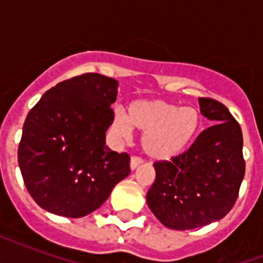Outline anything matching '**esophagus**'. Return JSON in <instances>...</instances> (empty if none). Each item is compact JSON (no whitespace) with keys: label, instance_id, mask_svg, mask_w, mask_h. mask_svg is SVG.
Wrapping results in <instances>:
<instances>
[{"label":"esophagus","instance_id":"34e87169","mask_svg":"<svg viewBox=\"0 0 263 263\" xmlns=\"http://www.w3.org/2000/svg\"><path fill=\"white\" fill-rule=\"evenodd\" d=\"M143 162V160L140 158V157H132L131 162H129V166H131V171H135L140 164Z\"/></svg>","mask_w":263,"mask_h":263}]
</instances>
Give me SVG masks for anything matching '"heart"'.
I'll list each match as a JSON object with an SVG mask.
<instances>
[{"mask_svg": "<svg viewBox=\"0 0 263 263\" xmlns=\"http://www.w3.org/2000/svg\"><path fill=\"white\" fill-rule=\"evenodd\" d=\"M202 117L195 107L158 99H138L128 106L127 117L116 111L111 132L117 139L131 138L132 128L143 134L144 153L157 161L171 160L185 150L200 129Z\"/></svg>", "mask_w": 263, "mask_h": 263, "instance_id": "obj_1", "label": "heart"}]
</instances>
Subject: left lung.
Wrapping results in <instances>:
<instances>
[{
    "label": "left lung",
    "mask_w": 263,
    "mask_h": 263,
    "mask_svg": "<svg viewBox=\"0 0 263 263\" xmlns=\"http://www.w3.org/2000/svg\"><path fill=\"white\" fill-rule=\"evenodd\" d=\"M200 113L213 123L187 152L154 164L147 192L153 214L166 228L187 231L221 220L231 212L245 177L241 128L225 105L199 98Z\"/></svg>",
    "instance_id": "obj_1"
}]
</instances>
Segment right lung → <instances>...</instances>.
Wrapping results in <instances>:
<instances>
[{
    "instance_id": "1",
    "label": "right lung",
    "mask_w": 263,
    "mask_h": 263,
    "mask_svg": "<svg viewBox=\"0 0 263 263\" xmlns=\"http://www.w3.org/2000/svg\"><path fill=\"white\" fill-rule=\"evenodd\" d=\"M117 80L84 73L46 91L27 115L17 160L27 191L47 212L80 218L109 198L129 169L106 146Z\"/></svg>"
}]
</instances>
